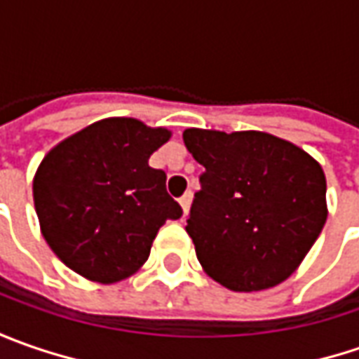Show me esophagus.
<instances>
[{
	"label": "esophagus",
	"mask_w": 359,
	"mask_h": 359,
	"mask_svg": "<svg viewBox=\"0 0 359 359\" xmlns=\"http://www.w3.org/2000/svg\"><path fill=\"white\" fill-rule=\"evenodd\" d=\"M180 205H182V210H184V217L189 214V205H191V191H186L182 198H180Z\"/></svg>",
	"instance_id": "34e87169"
}]
</instances>
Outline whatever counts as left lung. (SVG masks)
<instances>
[{"instance_id":"left-lung-1","label":"left lung","mask_w":359,"mask_h":359,"mask_svg":"<svg viewBox=\"0 0 359 359\" xmlns=\"http://www.w3.org/2000/svg\"><path fill=\"white\" fill-rule=\"evenodd\" d=\"M184 144L205 168L186 226L203 271L231 292L287 280L327 217L322 165L266 131L189 128Z\"/></svg>"}]
</instances>
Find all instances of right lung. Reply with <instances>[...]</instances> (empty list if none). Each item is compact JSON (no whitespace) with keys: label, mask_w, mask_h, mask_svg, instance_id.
<instances>
[{"label":"right lung","mask_w":359,"mask_h":359,"mask_svg":"<svg viewBox=\"0 0 359 359\" xmlns=\"http://www.w3.org/2000/svg\"><path fill=\"white\" fill-rule=\"evenodd\" d=\"M172 137L133 118L91 123L51 147L34 177L35 214L53 254L97 283L133 276L180 203L149 156Z\"/></svg>","instance_id":"add662e5"}]
</instances>
